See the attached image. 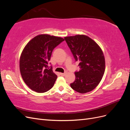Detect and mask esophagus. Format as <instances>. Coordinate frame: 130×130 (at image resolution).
I'll list each match as a JSON object with an SVG mask.
<instances>
[{"instance_id":"34e87169","label":"esophagus","mask_w":130,"mask_h":130,"mask_svg":"<svg viewBox=\"0 0 130 130\" xmlns=\"http://www.w3.org/2000/svg\"><path fill=\"white\" fill-rule=\"evenodd\" d=\"M60 75H61V76H64L65 75H66V73H61Z\"/></svg>"}]
</instances>
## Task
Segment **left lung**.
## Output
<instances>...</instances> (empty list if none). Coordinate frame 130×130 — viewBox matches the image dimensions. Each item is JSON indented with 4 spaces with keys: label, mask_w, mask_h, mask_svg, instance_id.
<instances>
[{
    "label": "left lung",
    "mask_w": 130,
    "mask_h": 130,
    "mask_svg": "<svg viewBox=\"0 0 130 130\" xmlns=\"http://www.w3.org/2000/svg\"><path fill=\"white\" fill-rule=\"evenodd\" d=\"M64 40L75 61L79 62V71L70 87L80 93L92 91L100 83L105 69V61L100 46L85 35L66 37Z\"/></svg>",
    "instance_id": "left-lung-1"
}]
</instances>
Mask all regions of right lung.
Instances as JSON below:
<instances>
[{
	"mask_svg": "<svg viewBox=\"0 0 130 130\" xmlns=\"http://www.w3.org/2000/svg\"><path fill=\"white\" fill-rule=\"evenodd\" d=\"M64 41L61 37L40 35L25 46L19 67L23 80L31 89L44 93L53 87L57 76L53 72L52 66H48V62L54 48Z\"/></svg>",
	"mask_w": 130,
	"mask_h": 130,
	"instance_id": "obj_1",
	"label": "right lung"
}]
</instances>
